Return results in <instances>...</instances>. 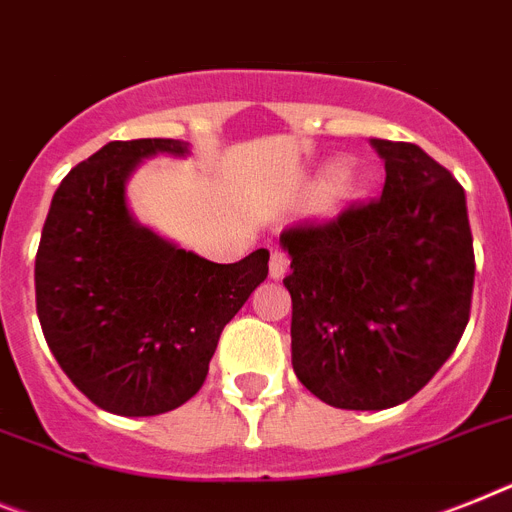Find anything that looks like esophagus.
Here are the masks:
<instances>
[{
  "label": "esophagus",
  "mask_w": 512,
  "mask_h": 512,
  "mask_svg": "<svg viewBox=\"0 0 512 512\" xmlns=\"http://www.w3.org/2000/svg\"><path fill=\"white\" fill-rule=\"evenodd\" d=\"M289 270V257L283 249H273L270 252V278H283Z\"/></svg>",
  "instance_id": "esophagus-1"
}]
</instances>
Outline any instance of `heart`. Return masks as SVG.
I'll use <instances>...</instances> for the list:
<instances>
[{
  "instance_id": "1",
  "label": "heart",
  "mask_w": 512,
  "mask_h": 512,
  "mask_svg": "<svg viewBox=\"0 0 512 512\" xmlns=\"http://www.w3.org/2000/svg\"><path fill=\"white\" fill-rule=\"evenodd\" d=\"M369 190H372V174L356 166H336L317 187L315 208L320 216H341L356 203H362Z\"/></svg>"
}]
</instances>
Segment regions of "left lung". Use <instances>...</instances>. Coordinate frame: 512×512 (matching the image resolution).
Segmentation results:
<instances>
[{
    "label": "left lung",
    "mask_w": 512,
    "mask_h": 512,
    "mask_svg": "<svg viewBox=\"0 0 512 512\" xmlns=\"http://www.w3.org/2000/svg\"><path fill=\"white\" fill-rule=\"evenodd\" d=\"M385 161L377 200L281 234L291 257V364L336 409L409 401L448 362L471 312L466 192L419 145L369 140Z\"/></svg>",
    "instance_id": "obj_1"
}]
</instances>
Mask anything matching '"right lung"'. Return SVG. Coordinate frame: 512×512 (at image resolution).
I'll return each mask as SVG.
<instances>
[{
  "label": "right lung",
  "mask_w": 512,
  "mask_h": 512,
  "mask_svg": "<svg viewBox=\"0 0 512 512\" xmlns=\"http://www.w3.org/2000/svg\"><path fill=\"white\" fill-rule=\"evenodd\" d=\"M182 140H114L54 192L36 255V309L51 354L98 409L156 416L203 388L226 322L268 276V249L218 265L140 226L127 179Z\"/></svg>",
  "instance_id": "1"
}]
</instances>
